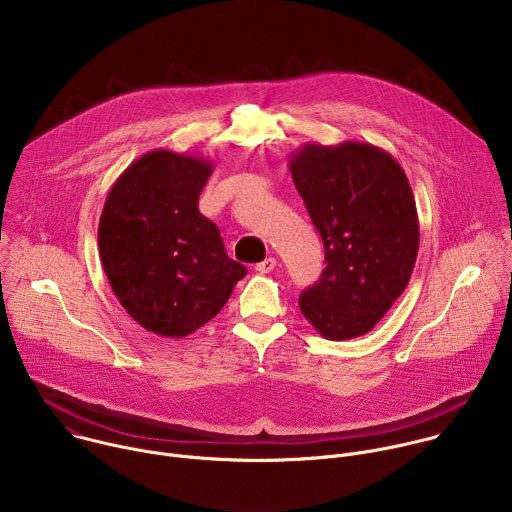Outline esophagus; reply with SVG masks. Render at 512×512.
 I'll return each instance as SVG.
<instances>
[{"label": "esophagus", "mask_w": 512, "mask_h": 512, "mask_svg": "<svg viewBox=\"0 0 512 512\" xmlns=\"http://www.w3.org/2000/svg\"><path fill=\"white\" fill-rule=\"evenodd\" d=\"M277 265V261H275V257H267V259H263L261 263H257V271L259 273H269V271H273V267Z\"/></svg>", "instance_id": "obj_1"}]
</instances>
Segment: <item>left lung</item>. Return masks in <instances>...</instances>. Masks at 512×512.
<instances>
[{
	"label": "left lung",
	"mask_w": 512,
	"mask_h": 512,
	"mask_svg": "<svg viewBox=\"0 0 512 512\" xmlns=\"http://www.w3.org/2000/svg\"><path fill=\"white\" fill-rule=\"evenodd\" d=\"M289 172L324 241L326 269L302 291L328 340L367 334L403 294L419 249L415 198L399 162L371 143H304Z\"/></svg>",
	"instance_id": "left-lung-1"
}]
</instances>
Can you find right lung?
<instances>
[{"instance_id":"obj_1","label":"right lung","mask_w":512,"mask_h":512,"mask_svg":"<svg viewBox=\"0 0 512 512\" xmlns=\"http://www.w3.org/2000/svg\"><path fill=\"white\" fill-rule=\"evenodd\" d=\"M210 160L154 150L111 186L99 253L125 312L164 338H184L229 302L247 267L233 261L198 210Z\"/></svg>"}]
</instances>
